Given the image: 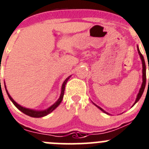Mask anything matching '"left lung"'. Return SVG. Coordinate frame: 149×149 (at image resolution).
<instances>
[{
  "label": "left lung",
  "mask_w": 149,
  "mask_h": 149,
  "mask_svg": "<svg viewBox=\"0 0 149 149\" xmlns=\"http://www.w3.org/2000/svg\"><path fill=\"white\" fill-rule=\"evenodd\" d=\"M137 48H138V54H139L140 57H141V61H142V64H143V83H142V85H141V89H140V91H139V93H138V95H137L136 100H135V103H134V104H136V103L138 102V101H139V99H140V98H141V97L142 96L143 93L144 89H145V87H146V64H145V61H144L143 56V55H142V54H141V53L140 52L139 48H138V47L137 46ZM148 80H149V79H148ZM134 104H133V105H134ZM95 106H96V107H98V108L99 109H101V111H104V113H106V114H109L108 113L106 112V111H104V109H101V107H98V106H97V105H95Z\"/></svg>",
  "instance_id": "obj_1"
}]
</instances>
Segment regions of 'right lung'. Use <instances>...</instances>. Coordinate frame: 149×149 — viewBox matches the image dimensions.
Listing matches in <instances>:
<instances>
[{"mask_svg": "<svg viewBox=\"0 0 149 149\" xmlns=\"http://www.w3.org/2000/svg\"><path fill=\"white\" fill-rule=\"evenodd\" d=\"M71 76H72V75H70V77H67V79L64 80V82H63L62 87H61V95H60V97H59V98L58 99V101H57L55 103V104H53L51 107H50L48 109H45V110H42V111H38V110L29 109L25 108V107H22V106H20L19 104H17V103L16 102V101H14V100L12 98H11V95H10L9 93H8V91L6 90V85H5V88H6V91L7 94H8V98H10V100L12 101V103L14 104V106H15V107H17V108L19 110H20L22 112H23L24 114H26V115L29 116V117H37V118H38V117H45V116L48 115V114H50L51 112H52V111H54V110L56 108V107H58V106L60 104H61V101H62V99H63V97H64V90H65V85H66V84H67V82L69 80V79H70V77H71Z\"/></svg>", "mask_w": 149, "mask_h": 149, "instance_id": "1", "label": "right lung"}]
</instances>
